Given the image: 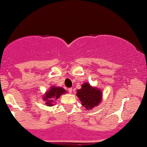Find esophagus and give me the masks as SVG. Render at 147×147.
<instances>
[{
  "label": "esophagus",
  "mask_w": 147,
  "mask_h": 147,
  "mask_svg": "<svg viewBox=\"0 0 147 147\" xmlns=\"http://www.w3.org/2000/svg\"><path fill=\"white\" fill-rule=\"evenodd\" d=\"M68 92L69 94H71L72 92V88H68Z\"/></svg>",
  "instance_id": "34e87169"
}]
</instances>
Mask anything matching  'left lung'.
Returning a JSON list of instances; mask_svg holds the SVG:
<instances>
[{"instance_id":"left-lung-1","label":"left lung","mask_w":147,"mask_h":147,"mask_svg":"<svg viewBox=\"0 0 147 147\" xmlns=\"http://www.w3.org/2000/svg\"><path fill=\"white\" fill-rule=\"evenodd\" d=\"M76 95L85 109L90 110L100 104L102 99V92L99 88L93 87L88 83L81 85V89L77 90Z\"/></svg>"}]
</instances>
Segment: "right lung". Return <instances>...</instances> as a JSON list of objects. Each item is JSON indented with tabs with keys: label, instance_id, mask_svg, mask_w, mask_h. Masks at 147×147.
Returning a JSON list of instances; mask_svg holds the SVG:
<instances>
[{
	"label": "right lung",
	"instance_id": "obj_1",
	"mask_svg": "<svg viewBox=\"0 0 147 147\" xmlns=\"http://www.w3.org/2000/svg\"><path fill=\"white\" fill-rule=\"evenodd\" d=\"M65 93H66V91L63 88L53 86L50 88L49 90L45 92L43 99L45 102H46L45 104L47 106L51 107L53 105L54 101L55 100L58 99L62 94Z\"/></svg>",
	"mask_w": 147,
	"mask_h": 147
}]
</instances>
